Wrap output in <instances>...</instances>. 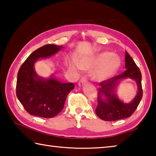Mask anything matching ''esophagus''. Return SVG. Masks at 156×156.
<instances>
[{"mask_svg": "<svg viewBox=\"0 0 156 156\" xmlns=\"http://www.w3.org/2000/svg\"><path fill=\"white\" fill-rule=\"evenodd\" d=\"M87 82V79L86 76H83L81 77L80 80L78 82V85L79 86H83L84 83H86Z\"/></svg>", "mask_w": 156, "mask_h": 156, "instance_id": "obj_1", "label": "esophagus"}]
</instances>
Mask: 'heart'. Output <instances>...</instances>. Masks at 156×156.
Instances as JSON below:
<instances>
[{"label":"heart","instance_id":"b5f03b06","mask_svg":"<svg viewBox=\"0 0 156 156\" xmlns=\"http://www.w3.org/2000/svg\"><path fill=\"white\" fill-rule=\"evenodd\" d=\"M78 63L79 67L86 70L98 67L94 72L93 76L99 81L105 80L112 76L120 64V59L111 52H103L94 58H83Z\"/></svg>","mask_w":156,"mask_h":156}]
</instances>
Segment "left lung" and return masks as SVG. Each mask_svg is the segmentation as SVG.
<instances>
[{"label": "left lung", "mask_w": 156, "mask_h": 156, "mask_svg": "<svg viewBox=\"0 0 156 156\" xmlns=\"http://www.w3.org/2000/svg\"><path fill=\"white\" fill-rule=\"evenodd\" d=\"M126 70L120 75L99 83L98 105L96 113L100 119L105 121H115L130 117L135 112L142 98V74L140 69L127 52H125ZM135 80L138 85V93L130 104H124L116 96L115 88L118 82L124 78Z\"/></svg>", "instance_id": "8db88e82"}]
</instances>
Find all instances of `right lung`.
Returning <instances> with one entry per match:
<instances>
[{
    "label": "right lung",
    "mask_w": 156,
    "mask_h": 156,
    "mask_svg": "<svg viewBox=\"0 0 156 156\" xmlns=\"http://www.w3.org/2000/svg\"><path fill=\"white\" fill-rule=\"evenodd\" d=\"M62 47L51 44L41 47L31 53L19 69L16 96L30 115L54 118L62 110L67 95L74 89L73 83H62L54 77L43 79L34 70L36 60L50 57Z\"/></svg>",
    "instance_id": "obj_1"
}]
</instances>
